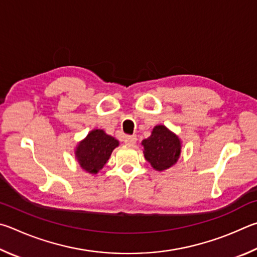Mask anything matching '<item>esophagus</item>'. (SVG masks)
I'll use <instances>...</instances> for the list:
<instances>
[{
  "mask_svg": "<svg viewBox=\"0 0 257 257\" xmlns=\"http://www.w3.org/2000/svg\"><path fill=\"white\" fill-rule=\"evenodd\" d=\"M124 142L126 143V145H128V146H133L134 143L137 142V137L136 136H127V137H125Z\"/></svg>",
  "mask_w": 257,
  "mask_h": 257,
  "instance_id": "34e87169",
  "label": "esophagus"
}]
</instances>
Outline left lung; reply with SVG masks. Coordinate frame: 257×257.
<instances>
[{"label": "left lung", "mask_w": 257, "mask_h": 257, "mask_svg": "<svg viewBox=\"0 0 257 257\" xmlns=\"http://www.w3.org/2000/svg\"><path fill=\"white\" fill-rule=\"evenodd\" d=\"M143 154L156 170H165L176 163L181 154V141L164 125L156 126L151 136L142 141Z\"/></svg>", "instance_id": "left-lung-1"}]
</instances>
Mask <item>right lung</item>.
Returning <instances> with one entry per match:
<instances>
[{
  "instance_id": "obj_1",
  "label": "right lung",
  "mask_w": 257,
  "mask_h": 257,
  "mask_svg": "<svg viewBox=\"0 0 257 257\" xmlns=\"http://www.w3.org/2000/svg\"><path fill=\"white\" fill-rule=\"evenodd\" d=\"M118 141L102 131L93 130L82 142L79 143L75 155L79 165L85 172L97 174L109 159Z\"/></svg>"
}]
</instances>
